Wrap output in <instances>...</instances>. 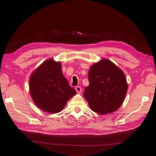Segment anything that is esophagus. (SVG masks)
<instances>
[{"instance_id":"obj_1","label":"esophagus","mask_w":156,"mask_h":156,"mask_svg":"<svg viewBox=\"0 0 156 156\" xmlns=\"http://www.w3.org/2000/svg\"><path fill=\"white\" fill-rule=\"evenodd\" d=\"M76 92H78V93H80V92H82V88L80 87H76L75 88Z\"/></svg>"}]
</instances>
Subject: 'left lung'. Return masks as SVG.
<instances>
[{"label": "left lung", "instance_id": "left-lung-1", "mask_svg": "<svg viewBox=\"0 0 156 156\" xmlns=\"http://www.w3.org/2000/svg\"><path fill=\"white\" fill-rule=\"evenodd\" d=\"M89 86L84 97L92 111L99 114L111 113L121 107L127 92L125 76L107 59L92 65L88 72Z\"/></svg>", "mask_w": 156, "mask_h": 156}]
</instances>
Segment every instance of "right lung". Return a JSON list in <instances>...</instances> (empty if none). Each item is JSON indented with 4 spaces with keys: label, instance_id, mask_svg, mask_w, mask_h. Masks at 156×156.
Instances as JSON below:
<instances>
[{
    "label": "right lung",
    "instance_id": "obj_1",
    "mask_svg": "<svg viewBox=\"0 0 156 156\" xmlns=\"http://www.w3.org/2000/svg\"><path fill=\"white\" fill-rule=\"evenodd\" d=\"M29 91L38 108L49 113L60 112L76 94L62 74L61 63L52 59L45 61L32 73Z\"/></svg>",
    "mask_w": 156,
    "mask_h": 156
}]
</instances>
